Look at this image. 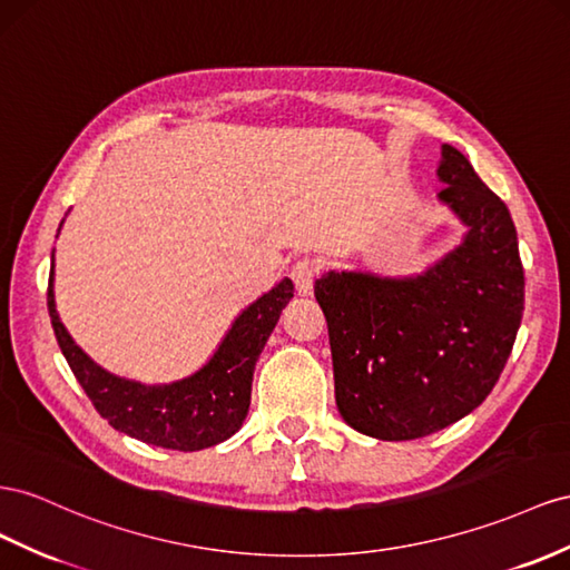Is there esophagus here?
<instances>
[{
    "label": "esophagus",
    "mask_w": 570,
    "mask_h": 570,
    "mask_svg": "<svg viewBox=\"0 0 570 570\" xmlns=\"http://www.w3.org/2000/svg\"><path fill=\"white\" fill-rule=\"evenodd\" d=\"M316 275H318V264H316V261H312V258L297 261V264L292 266V271H289V278H292V283H295L299 295H309L312 287H314Z\"/></svg>",
    "instance_id": "esophagus-1"
}]
</instances>
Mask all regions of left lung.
<instances>
[{
	"label": "left lung",
	"mask_w": 570,
	"mask_h": 570,
	"mask_svg": "<svg viewBox=\"0 0 570 570\" xmlns=\"http://www.w3.org/2000/svg\"><path fill=\"white\" fill-rule=\"evenodd\" d=\"M439 202L468 227L417 275L328 271L314 285L328 323L335 403L381 441L422 439L463 420L497 386L525 304L509 208L443 144Z\"/></svg>",
	"instance_id": "obj_1"
}]
</instances>
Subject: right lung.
Here are the masks:
<instances>
[{
  "label": "right lung",
  "instance_id": "right-lung-1",
  "mask_svg": "<svg viewBox=\"0 0 570 570\" xmlns=\"http://www.w3.org/2000/svg\"><path fill=\"white\" fill-rule=\"evenodd\" d=\"M292 292V281L283 278L252 302L227 328L213 357L191 376L173 383H141L110 374L73 343L55 304V252L48 309L61 355L107 424L160 449L202 451L239 432L252 403L254 366Z\"/></svg>",
  "mask_w": 570,
  "mask_h": 570
}]
</instances>
